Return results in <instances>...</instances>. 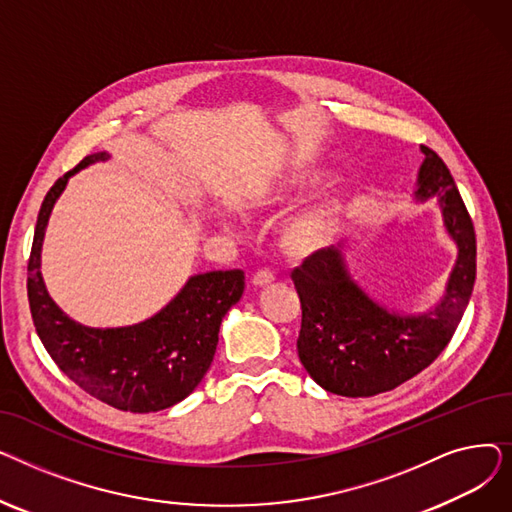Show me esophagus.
<instances>
[{
  "instance_id": "34e87169",
  "label": "esophagus",
  "mask_w": 512,
  "mask_h": 512,
  "mask_svg": "<svg viewBox=\"0 0 512 512\" xmlns=\"http://www.w3.org/2000/svg\"><path fill=\"white\" fill-rule=\"evenodd\" d=\"M274 282V274L270 270H259L253 274L251 278V284L257 286V288H263V286H270Z\"/></svg>"
}]
</instances>
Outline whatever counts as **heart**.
Here are the masks:
<instances>
[{
  "label": "heart",
  "mask_w": 512,
  "mask_h": 512,
  "mask_svg": "<svg viewBox=\"0 0 512 512\" xmlns=\"http://www.w3.org/2000/svg\"><path fill=\"white\" fill-rule=\"evenodd\" d=\"M326 180V172L321 168H294L280 180L267 184L263 191V203L267 205H282L299 195L311 191L313 186ZM348 209V199L342 193L326 195L324 199L315 201L301 215L294 218L284 230V245L292 253H309L326 242L338 230L340 220Z\"/></svg>",
  "instance_id": "heart-1"
}]
</instances>
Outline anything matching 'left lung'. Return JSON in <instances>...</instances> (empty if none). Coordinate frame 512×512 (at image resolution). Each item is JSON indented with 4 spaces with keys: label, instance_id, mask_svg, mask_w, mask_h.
I'll return each mask as SVG.
<instances>
[{
    "label": "left lung",
    "instance_id": "obj_1",
    "mask_svg": "<svg viewBox=\"0 0 512 512\" xmlns=\"http://www.w3.org/2000/svg\"><path fill=\"white\" fill-rule=\"evenodd\" d=\"M425 153L417 201L438 197L446 232L456 242V263L442 301L405 315L375 303L353 280L344 245L313 253L292 270L301 299L299 359L332 394L359 398L394 390L432 365L459 328L475 284V230L450 170L436 151Z\"/></svg>",
    "mask_w": 512,
    "mask_h": 512
}]
</instances>
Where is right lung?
I'll list each match as a JSON object with an SVG mask.
<instances>
[{
  "mask_svg": "<svg viewBox=\"0 0 512 512\" xmlns=\"http://www.w3.org/2000/svg\"><path fill=\"white\" fill-rule=\"evenodd\" d=\"M107 157L105 151L87 155L49 188L35 226L26 290L45 351L76 386L114 409L151 413L184 400L203 380L218 346L222 319L245 290V272L191 276L164 309L137 326L103 330L76 324L45 288L43 236L70 176Z\"/></svg>",
  "mask_w": 512,
  "mask_h": 512,
  "instance_id": "obj_1",
  "label": "right lung"
}]
</instances>
